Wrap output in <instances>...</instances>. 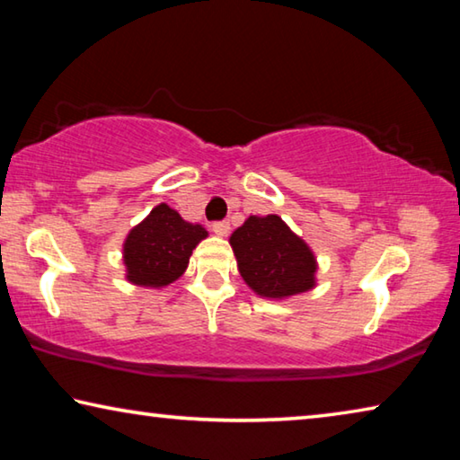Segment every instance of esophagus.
<instances>
[{"instance_id": "34e87169", "label": "esophagus", "mask_w": 460, "mask_h": 460, "mask_svg": "<svg viewBox=\"0 0 460 460\" xmlns=\"http://www.w3.org/2000/svg\"><path fill=\"white\" fill-rule=\"evenodd\" d=\"M231 231V225L229 221H219V223H213V233L217 237H227Z\"/></svg>"}]
</instances>
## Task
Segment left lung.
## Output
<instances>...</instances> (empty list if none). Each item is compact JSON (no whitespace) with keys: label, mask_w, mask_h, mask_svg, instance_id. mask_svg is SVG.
Segmentation results:
<instances>
[{"label":"left lung","mask_w":460,"mask_h":460,"mask_svg":"<svg viewBox=\"0 0 460 460\" xmlns=\"http://www.w3.org/2000/svg\"><path fill=\"white\" fill-rule=\"evenodd\" d=\"M237 270L253 294L286 300L316 286L318 261L305 239L278 215H252L229 237Z\"/></svg>","instance_id":"1"}]
</instances>
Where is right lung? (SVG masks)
Masks as SVG:
<instances>
[{"label":"right lung","mask_w":460,"mask_h":460,"mask_svg":"<svg viewBox=\"0 0 460 460\" xmlns=\"http://www.w3.org/2000/svg\"><path fill=\"white\" fill-rule=\"evenodd\" d=\"M207 237L202 225L184 221L178 211L160 202L123 241L126 279L142 288L170 286L184 274L192 249Z\"/></svg>","instance_id":"right-lung-1"}]
</instances>
